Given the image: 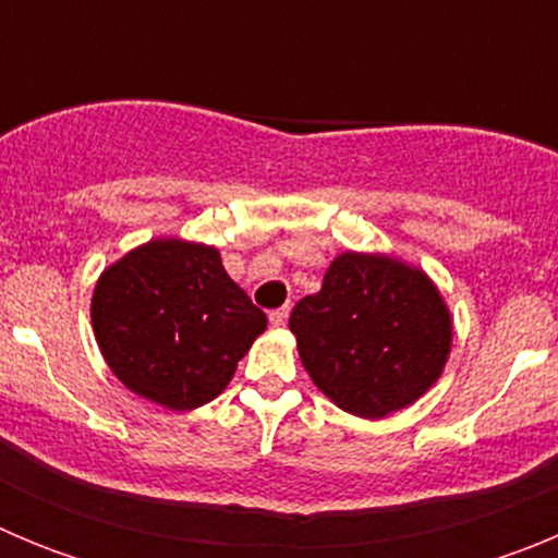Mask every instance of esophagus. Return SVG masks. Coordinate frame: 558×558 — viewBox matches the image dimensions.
<instances>
[{
	"mask_svg": "<svg viewBox=\"0 0 558 558\" xmlns=\"http://www.w3.org/2000/svg\"><path fill=\"white\" fill-rule=\"evenodd\" d=\"M288 315H290L288 307L274 310V313H270V324H274V327H284V324H288Z\"/></svg>",
	"mask_w": 558,
	"mask_h": 558,
	"instance_id": "1",
	"label": "esophagus"
}]
</instances>
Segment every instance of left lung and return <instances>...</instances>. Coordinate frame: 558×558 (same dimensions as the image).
I'll list each match as a JSON object with an SVG mask.
<instances>
[{"label": "left lung", "instance_id": "left-lung-1", "mask_svg": "<svg viewBox=\"0 0 558 558\" xmlns=\"http://www.w3.org/2000/svg\"><path fill=\"white\" fill-rule=\"evenodd\" d=\"M304 368L340 411L383 418L441 377L452 315L430 276L399 256L347 251L290 313Z\"/></svg>", "mask_w": 558, "mask_h": 558}]
</instances>
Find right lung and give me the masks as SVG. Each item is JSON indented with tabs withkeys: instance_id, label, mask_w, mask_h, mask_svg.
Wrapping results in <instances>:
<instances>
[{
	"instance_id": "1",
	"label": "right lung",
	"mask_w": 558,
	"mask_h": 558,
	"mask_svg": "<svg viewBox=\"0 0 558 558\" xmlns=\"http://www.w3.org/2000/svg\"><path fill=\"white\" fill-rule=\"evenodd\" d=\"M265 327L220 251L181 236L131 248L92 295V329L113 377L170 411H195L223 393Z\"/></svg>"
}]
</instances>
